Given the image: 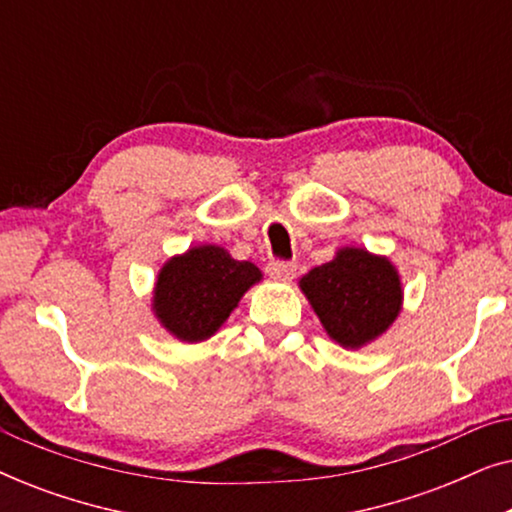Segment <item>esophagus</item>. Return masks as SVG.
Segmentation results:
<instances>
[{"instance_id":"34e87169","label":"esophagus","mask_w":512,"mask_h":512,"mask_svg":"<svg viewBox=\"0 0 512 512\" xmlns=\"http://www.w3.org/2000/svg\"><path fill=\"white\" fill-rule=\"evenodd\" d=\"M265 272H268L272 279H293L296 277V263L282 261V258H272V261L265 265Z\"/></svg>"}]
</instances>
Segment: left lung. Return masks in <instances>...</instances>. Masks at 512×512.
I'll use <instances>...</instances> for the list:
<instances>
[{
    "label": "left lung",
    "mask_w": 512,
    "mask_h": 512,
    "mask_svg": "<svg viewBox=\"0 0 512 512\" xmlns=\"http://www.w3.org/2000/svg\"><path fill=\"white\" fill-rule=\"evenodd\" d=\"M321 324L345 347H361L387 331L401 310V282L387 258L342 249L331 263L300 279Z\"/></svg>",
    "instance_id": "left-lung-1"
}]
</instances>
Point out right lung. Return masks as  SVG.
Listing matches in <instances>:
<instances>
[{
  "label": "right lung",
  "instance_id": "obj_1",
  "mask_svg": "<svg viewBox=\"0 0 512 512\" xmlns=\"http://www.w3.org/2000/svg\"><path fill=\"white\" fill-rule=\"evenodd\" d=\"M258 279L261 270L254 263L235 261L221 247H198L160 270L153 307L179 340L200 342L219 331L242 293Z\"/></svg>",
  "mask_w": 512,
  "mask_h": 512
}]
</instances>
